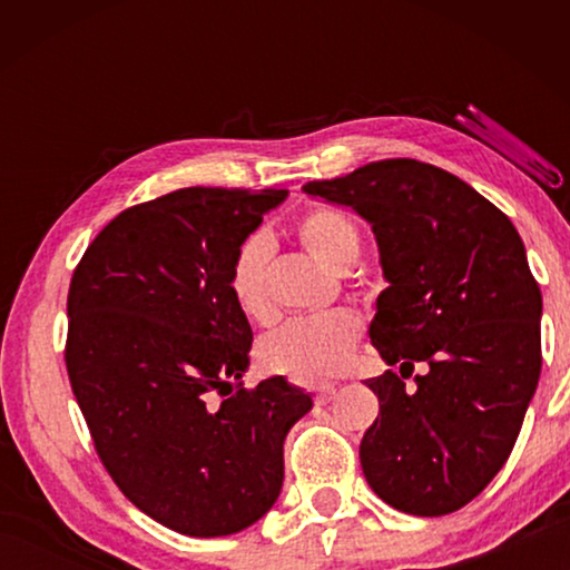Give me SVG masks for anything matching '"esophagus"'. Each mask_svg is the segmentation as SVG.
I'll return each instance as SVG.
<instances>
[{"instance_id": "esophagus-1", "label": "esophagus", "mask_w": 570, "mask_h": 570, "mask_svg": "<svg viewBox=\"0 0 570 570\" xmlns=\"http://www.w3.org/2000/svg\"><path fill=\"white\" fill-rule=\"evenodd\" d=\"M336 392H340L336 384H324V387L316 390V404H330L336 397Z\"/></svg>"}]
</instances>
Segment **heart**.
<instances>
[{"label":"heart","instance_id":"obj_1","mask_svg":"<svg viewBox=\"0 0 570 570\" xmlns=\"http://www.w3.org/2000/svg\"><path fill=\"white\" fill-rule=\"evenodd\" d=\"M296 236L316 262L342 274L360 256V234L350 218L334 208H312L296 220ZM268 240L248 238L236 250L228 268V292L238 312L250 322H268L274 316L266 288ZM362 324L356 314L336 308L314 320L288 322L268 334L258 346V360L266 370L286 374L296 382H322L340 374L360 342Z\"/></svg>","mask_w":570,"mask_h":570}]
</instances>
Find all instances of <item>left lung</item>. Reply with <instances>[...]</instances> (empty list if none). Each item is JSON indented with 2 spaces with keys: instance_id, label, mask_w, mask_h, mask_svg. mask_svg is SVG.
Listing matches in <instances>:
<instances>
[{
  "instance_id": "8db88e82",
  "label": "left lung",
  "mask_w": 570,
  "mask_h": 570,
  "mask_svg": "<svg viewBox=\"0 0 570 570\" xmlns=\"http://www.w3.org/2000/svg\"><path fill=\"white\" fill-rule=\"evenodd\" d=\"M302 190L372 226L387 282L370 340L400 374L366 380L380 414L360 445L364 478L402 513L460 510L505 465L543 364V298L523 240L465 180L412 158ZM414 363L425 372L407 391Z\"/></svg>"
}]
</instances>
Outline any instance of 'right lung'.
<instances>
[{"label": "right lung", "instance_id": "add662e5", "mask_svg": "<svg viewBox=\"0 0 570 570\" xmlns=\"http://www.w3.org/2000/svg\"><path fill=\"white\" fill-rule=\"evenodd\" d=\"M286 196L173 190L112 218L72 274L65 362L95 448L125 498L183 535L264 518L314 404L284 377L240 387L254 332L228 268Z\"/></svg>", "mask_w": 570, "mask_h": 570}]
</instances>
